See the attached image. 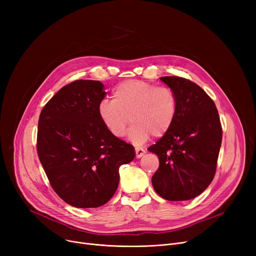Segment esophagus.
<instances>
[{
  "instance_id": "obj_1",
  "label": "esophagus",
  "mask_w": 256,
  "mask_h": 256,
  "mask_svg": "<svg viewBox=\"0 0 256 256\" xmlns=\"http://www.w3.org/2000/svg\"><path fill=\"white\" fill-rule=\"evenodd\" d=\"M135 152H136V158H140L141 156H143L145 154V150L143 148H139V147H136Z\"/></svg>"
}]
</instances>
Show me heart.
I'll use <instances>...</instances> for the list:
<instances>
[{"label": "heart", "mask_w": 256, "mask_h": 256, "mask_svg": "<svg viewBox=\"0 0 256 256\" xmlns=\"http://www.w3.org/2000/svg\"><path fill=\"white\" fill-rule=\"evenodd\" d=\"M178 100L176 92L165 86L128 80L118 84L113 91V100H104L98 104V117L106 130L121 138L132 121L128 138L141 145L150 138L163 137L176 119Z\"/></svg>", "instance_id": "1"}]
</instances>
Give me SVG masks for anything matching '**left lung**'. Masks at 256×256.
<instances>
[{"label": "left lung", "mask_w": 256, "mask_h": 256, "mask_svg": "<svg viewBox=\"0 0 256 256\" xmlns=\"http://www.w3.org/2000/svg\"><path fill=\"white\" fill-rule=\"evenodd\" d=\"M160 80L176 92L178 109L169 132L148 148L160 160L152 182L166 200H190L206 189L216 173L222 142L218 110L206 92L190 80Z\"/></svg>", "instance_id": "8db88e82"}]
</instances>
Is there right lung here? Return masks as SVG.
Wrapping results in <instances>:
<instances>
[{
    "label": "right lung",
    "mask_w": 256,
    "mask_h": 256,
    "mask_svg": "<svg viewBox=\"0 0 256 256\" xmlns=\"http://www.w3.org/2000/svg\"><path fill=\"white\" fill-rule=\"evenodd\" d=\"M106 96L100 80L62 87L40 113L37 152L50 184L66 204L98 208L119 184V167L134 160V146L113 137L98 113Z\"/></svg>",
    "instance_id": "add662e5"
}]
</instances>
